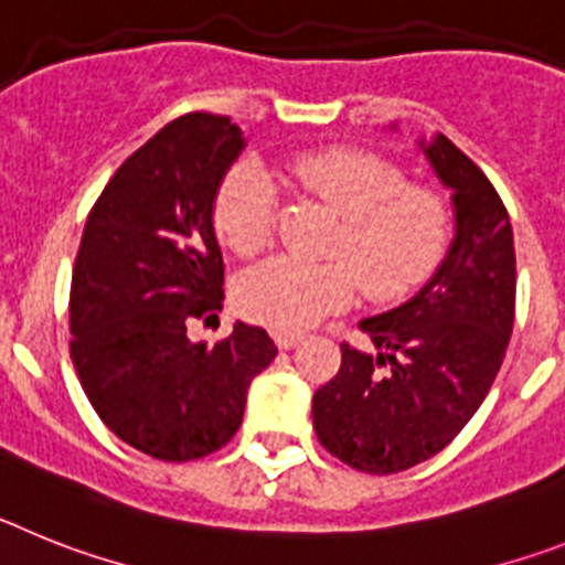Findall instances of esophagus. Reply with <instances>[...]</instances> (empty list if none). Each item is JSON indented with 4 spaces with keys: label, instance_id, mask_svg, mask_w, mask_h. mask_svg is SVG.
Returning <instances> with one entry per match:
<instances>
[{
    "label": "esophagus",
    "instance_id": "1",
    "mask_svg": "<svg viewBox=\"0 0 565 565\" xmlns=\"http://www.w3.org/2000/svg\"><path fill=\"white\" fill-rule=\"evenodd\" d=\"M301 338H303V332H284V330H278L276 332L278 350H292V347H296V343L301 341Z\"/></svg>",
    "mask_w": 565,
    "mask_h": 565
}]
</instances>
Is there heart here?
Returning a JSON list of instances; mask_svg holds the SVG:
<instances>
[{
	"label": "heart",
	"mask_w": 565,
	"mask_h": 565,
	"mask_svg": "<svg viewBox=\"0 0 565 565\" xmlns=\"http://www.w3.org/2000/svg\"><path fill=\"white\" fill-rule=\"evenodd\" d=\"M289 181L341 215L330 262L269 258L235 284V307L249 321L298 332L341 310L358 289L377 303L401 301L435 273L452 238L449 201L412 188L392 159L358 147L298 153ZM278 193L258 161H238L218 184L213 222L238 255L262 253L276 227Z\"/></svg>",
	"instance_id": "obj_1"
}]
</instances>
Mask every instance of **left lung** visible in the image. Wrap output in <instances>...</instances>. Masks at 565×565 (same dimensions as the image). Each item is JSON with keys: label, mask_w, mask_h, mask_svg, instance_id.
Returning a JSON list of instances; mask_svg holds the SVG:
<instances>
[{"label": "left lung", "mask_w": 565, "mask_h": 565, "mask_svg": "<svg viewBox=\"0 0 565 565\" xmlns=\"http://www.w3.org/2000/svg\"><path fill=\"white\" fill-rule=\"evenodd\" d=\"M418 145L452 190V247L420 292L358 323L377 352L341 343V370L312 398L323 449L370 475L452 444L492 390L514 323V238L498 190L446 136Z\"/></svg>", "instance_id": "1"}]
</instances>
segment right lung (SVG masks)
<instances>
[{
  "instance_id": "1",
  "label": "right lung",
  "mask_w": 565,
  "mask_h": 565,
  "mask_svg": "<svg viewBox=\"0 0 565 565\" xmlns=\"http://www.w3.org/2000/svg\"><path fill=\"white\" fill-rule=\"evenodd\" d=\"M244 150L215 113L164 125L113 173L87 215L71 284V358L107 429L159 460L222 449L253 377L278 355L262 327L193 343L188 323L222 307L213 201Z\"/></svg>"
}]
</instances>
